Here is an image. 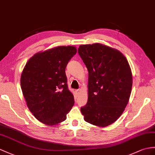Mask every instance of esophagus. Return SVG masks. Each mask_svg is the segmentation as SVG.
Returning <instances> with one entry per match:
<instances>
[{
    "instance_id": "esophagus-1",
    "label": "esophagus",
    "mask_w": 155,
    "mask_h": 155,
    "mask_svg": "<svg viewBox=\"0 0 155 155\" xmlns=\"http://www.w3.org/2000/svg\"><path fill=\"white\" fill-rule=\"evenodd\" d=\"M80 91H81V89H78L76 90V92H77V93H80Z\"/></svg>"
}]
</instances>
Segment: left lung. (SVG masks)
I'll use <instances>...</instances> for the list:
<instances>
[{
    "label": "left lung",
    "instance_id": "1",
    "mask_svg": "<svg viewBox=\"0 0 155 155\" xmlns=\"http://www.w3.org/2000/svg\"><path fill=\"white\" fill-rule=\"evenodd\" d=\"M78 53L88 70V100L81 112L85 121L106 127L119 118L130 99L132 74L118 50L95 43L80 45Z\"/></svg>",
    "mask_w": 155,
    "mask_h": 155
}]
</instances>
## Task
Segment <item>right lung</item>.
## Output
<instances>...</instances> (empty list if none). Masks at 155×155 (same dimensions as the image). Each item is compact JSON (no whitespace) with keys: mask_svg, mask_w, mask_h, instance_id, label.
Segmentation results:
<instances>
[{"mask_svg":"<svg viewBox=\"0 0 155 155\" xmlns=\"http://www.w3.org/2000/svg\"><path fill=\"white\" fill-rule=\"evenodd\" d=\"M76 52L73 46L39 52L28 60L21 74V88L29 110L47 125L64 121L74 106L65 69Z\"/></svg>","mask_w":155,"mask_h":155,"instance_id":"right-lung-1","label":"right lung"}]
</instances>
